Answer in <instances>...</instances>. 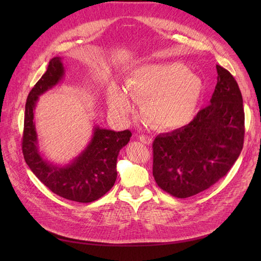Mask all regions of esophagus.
Instances as JSON below:
<instances>
[{
  "label": "esophagus",
  "instance_id": "34e87169",
  "mask_svg": "<svg viewBox=\"0 0 261 261\" xmlns=\"http://www.w3.org/2000/svg\"><path fill=\"white\" fill-rule=\"evenodd\" d=\"M139 140H140L141 143H143V144H145V145H150V144H152V141H153L151 137L144 136V135L139 136Z\"/></svg>",
  "mask_w": 261,
  "mask_h": 261
}]
</instances>
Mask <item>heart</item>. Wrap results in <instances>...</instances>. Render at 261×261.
Masks as SVG:
<instances>
[{"mask_svg": "<svg viewBox=\"0 0 261 261\" xmlns=\"http://www.w3.org/2000/svg\"><path fill=\"white\" fill-rule=\"evenodd\" d=\"M202 92L201 78L181 63L145 64L126 77L125 90L116 84L108 87V106L125 118L134 110V100H143V112L159 128H178L192 121Z\"/></svg>", "mask_w": 261, "mask_h": 261, "instance_id": "obj_1", "label": "heart"}]
</instances>
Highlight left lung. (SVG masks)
I'll return each instance as SVG.
<instances>
[{
  "label": "left lung",
  "instance_id": "8db88e82",
  "mask_svg": "<svg viewBox=\"0 0 261 261\" xmlns=\"http://www.w3.org/2000/svg\"><path fill=\"white\" fill-rule=\"evenodd\" d=\"M218 83L210 105L194 120L152 144V174L158 186L177 198L206 191L233 167L243 149L245 114L239 85L217 65Z\"/></svg>",
  "mask_w": 261,
  "mask_h": 261
}]
</instances>
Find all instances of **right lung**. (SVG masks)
<instances>
[{
    "instance_id": "right-lung-1",
    "label": "right lung",
    "mask_w": 261,
    "mask_h": 261,
    "mask_svg": "<svg viewBox=\"0 0 261 261\" xmlns=\"http://www.w3.org/2000/svg\"><path fill=\"white\" fill-rule=\"evenodd\" d=\"M64 74L62 59L53 58L46 72L29 92L25 107L22 153L30 170L51 192L68 200L91 202L113 187L117 176V155L128 144L132 133L128 129L114 132L96 125L89 144L74 160L65 165L45 160L39 150L35 109L39 97L57 86Z\"/></svg>"
}]
</instances>
